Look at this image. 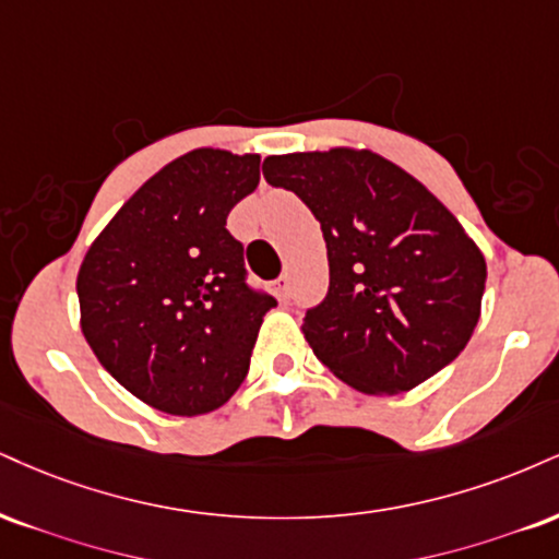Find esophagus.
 <instances>
[{"instance_id": "esophagus-1", "label": "esophagus", "mask_w": 559, "mask_h": 559, "mask_svg": "<svg viewBox=\"0 0 559 559\" xmlns=\"http://www.w3.org/2000/svg\"><path fill=\"white\" fill-rule=\"evenodd\" d=\"M273 292H275V297H278L281 301H284V305H288V299H292V286H288V278H286V275H281V278L275 281V284H273Z\"/></svg>"}]
</instances>
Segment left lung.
Masks as SVG:
<instances>
[{
	"label": "left lung",
	"instance_id": "obj_1",
	"mask_svg": "<svg viewBox=\"0 0 559 559\" xmlns=\"http://www.w3.org/2000/svg\"><path fill=\"white\" fill-rule=\"evenodd\" d=\"M267 185L320 221L328 297L301 333L335 378L369 395L412 390L466 348L481 314L487 262L432 192L372 151L267 156Z\"/></svg>",
	"mask_w": 559,
	"mask_h": 559
}]
</instances>
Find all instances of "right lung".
I'll use <instances>...</instances> for the list:
<instances>
[{"instance_id":"right-lung-1","label":"right lung","mask_w":559,"mask_h":559,"mask_svg":"<svg viewBox=\"0 0 559 559\" xmlns=\"http://www.w3.org/2000/svg\"><path fill=\"white\" fill-rule=\"evenodd\" d=\"M260 181V156L198 147L132 194L85 252L80 328L119 385L174 416L215 412L250 369L275 299L245 281L226 218Z\"/></svg>"}]
</instances>
